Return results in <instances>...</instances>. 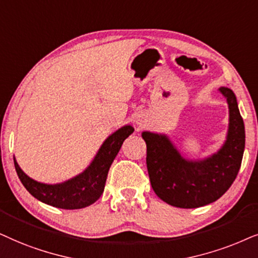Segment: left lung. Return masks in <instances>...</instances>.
Returning a JSON list of instances; mask_svg holds the SVG:
<instances>
[{
    "label": "left lung",
    "mask_w": 258,
    "mask_h": 258,
    "mask_svg": "<svg viewBox=\"0 0 258 258\" xmlns=\"http://www.w3.org/2000/svg\"><path fill=\"white\" fill-rule=\"evenodd\" d=\"M218 91L228 102L229 126L224 144L211 156L188 159L164 133H142L153 191L172 207L195 209L214 203L229 190L241 167L245 146L244 122L235 93L228 87Z\"/></svg>",
    "instance_id": "1"
}]
</instances>
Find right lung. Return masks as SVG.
Instances as JSON below:
<instances>
[{"mask_svg":"<svg viewBox=\"0 0 258 258\" xmlns=\"http://www.w3.org/2000/svg\"><path fill=\"white\" fill-rule=\"evenodd\" d=\"M133 131L135 128L131 125H125L113 132L102 143L91 164L78 176L62 183L46 184L33 179L23 172L14 157L17 176L27 191L44 204L64 210L89 207L95 203L104 192L109 167L122 143Z\"/></svg>","mask_w":258,"mask_h":258,"instance_id":"right-lung-1","label":"right lung"}]
</instances>
